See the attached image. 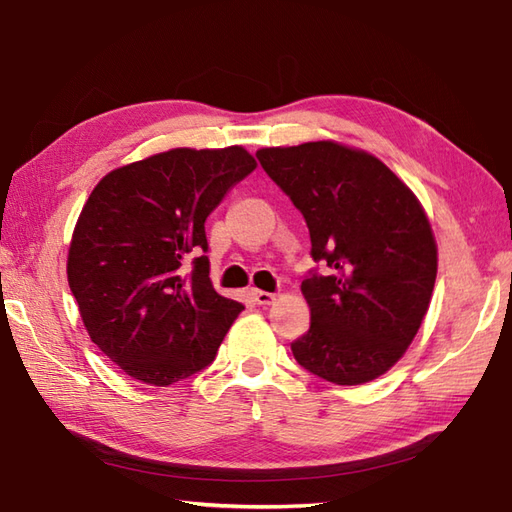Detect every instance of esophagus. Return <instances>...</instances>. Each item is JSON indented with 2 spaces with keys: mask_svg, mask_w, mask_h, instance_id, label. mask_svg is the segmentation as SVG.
Masks as SVG:
<instances>
[{
  "mask_svg": "<svg viewBox=\"0 0 512 512\" xmlns=\"http://www.w3.org/2000/svg\"><path fill=\"white\" fill-rule=\"evenodd\" d=\"M250 295H253V299L259 303V306H268V303L275 301V292H266V290H250Z\"/></svg>",
  "mask_w": 512,
  "mask_h": 512,
  "instance_id": "obj_1",
  "label": "esophagus"
}]
</instances>
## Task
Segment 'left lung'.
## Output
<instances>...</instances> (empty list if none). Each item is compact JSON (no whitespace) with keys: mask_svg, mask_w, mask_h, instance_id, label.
<instances>
[{"mask_svg":"<svg viewBox=\"0 0 512 512\" xmlns=\"http://www.w3.org/2000/svg\"><path fill=\"white\" fill-rule=\"evenodd\" d=\"M310 231L321 264L301 281L310 330L297 363L334 385L374 380L405 354L427 314L438 248L405 182L378 158L332 140L257 151Z\"/></svg>","mask_w":512,"mask_h":512,"instance_id":"left-lung-1","label":"left lung"}]
</instances>
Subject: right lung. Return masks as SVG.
<instances>
[{
	"label": "right lung",
	"instance_id": "add662e5",
	"mask_svg": "<svg viewBox=\"0 0 512 512\" xmlns=\"http://www.w3.org/2000/svg\"><path fill=\"white\" fill-rule=\"evenodd\" d=\"M255 167L242 147L171 149L90 193L68 284L90 339L127 376L167 387L213 363L244 306L211 284L204 222Z\"/></svg>",
	"mask_w": 512,
	"mask_h": 512
}]
</instances>
